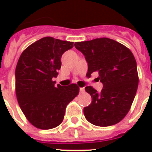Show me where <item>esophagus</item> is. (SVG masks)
Instances as JSON below:
<instances>
[{"instance_id": "34e87169", "label": "esophagus", "mask_w": 152, "mask_h": 152, "mask_svg": "<svg viewBox=\"0 0 152 152\" xmlns=\"http://www.w3.org/2000/svg\"><path fill=\"white\" fill-rule=\"evenodd\" d=\"M85 92V88L84 87H80V93H84Z\"/></svg>"}]
</instances>
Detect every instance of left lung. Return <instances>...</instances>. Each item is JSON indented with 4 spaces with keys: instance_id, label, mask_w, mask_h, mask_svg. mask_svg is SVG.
Segmentation results:
<instances>
[{
    "instance_id": "1",
    "label": "left lung",
    "mask_w": 152,
    "mask_h": 152,
    "mask_svg": "<svg viewBox=\"0 0 152 152\" xmlns=\"http://www.w3.org/2000/svg\"><path fill=\"white\" fill-rule=\"evenodd\" d=\"M75 47L88 63L86 76L98 72L103 85L100 93L86 87L92 98L84 108L86 120L101 127L117 124L129 112L137 92L138 75L134 54L122 44L106 37L76 42Z\"/></svg>"
}]
</instances>
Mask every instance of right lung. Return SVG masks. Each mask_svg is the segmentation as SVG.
Returning <instances> with one entry per match:
<instances>
[{
    "label": "right lung",
    "instance_id": "add662e5",
    "mask_svg": "<svg viewBox=\"0 0 152 152\" xmlns=\"http://www.w3.org/2000/svg\"><path fill=\"white\" fill-rule=\"evenodd\" d=\"M73 42L46 37L26 49L15 69V91L22 112L40 129H50L63 121L66 105L79 94L76 84L55 86L61 57Z\"/></svg>",
    "mask_w": 152,
    "mask_h": 152
}]
</instances>
